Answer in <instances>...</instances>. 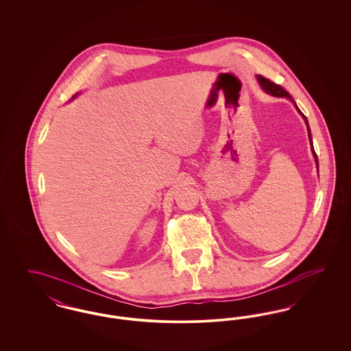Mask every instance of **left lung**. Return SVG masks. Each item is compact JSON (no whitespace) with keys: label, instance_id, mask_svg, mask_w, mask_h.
Listing matches in <instances>:
<instances>
[{"label":"left lung","instance_id":"8db88e82","mask_svg":"<svg viewBox=\"0 0 351 351\" xmlns=\"http://www.w3.org/2000/svg\"><path fill=\"white\" fill-rule=\"evenodd\" d=\"M256 79H258V82L261 84V86L263 88V90L265 92H267L268 95H272V96H275V97H285V99H289V100L292 101L293 104H295V108L298 109V112L300 113L302 118H304V121H305V125H306V130H308V136H309V142H311V145H312V152H313V156H315V160H316V166H317L318 169V159L317 155H316V152H315V149H313V142H312V135H311V129H309V125H308V119L306 117L301 113L300 109L298 108V105H296V102L292 100V97H291V95L282 88L280 85H278V84L272 83L271 80H268L266 77H263V76H261V75H258L256 76Z\"/></svg>","mask_w":351,"mask_h":351}]
</instances>
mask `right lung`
Returning <instances> with one entry per match:
<instances>
[{"label": "right lung", "mask_w": 351, "mask_h": 351, "mask_svg": "<svg viewBox=\"0 0 351 351\" xmlns=\"http://www.w3.org/2000/svg\"><path fill=\"white\" fill-rule=\"evenodd\" d=\"M75 96H76V95H75ZM75 96H73V97H75ZM73 97H72V99H73Z\"/></svg>", "instance_id": "add662e5"}]
</instances>
